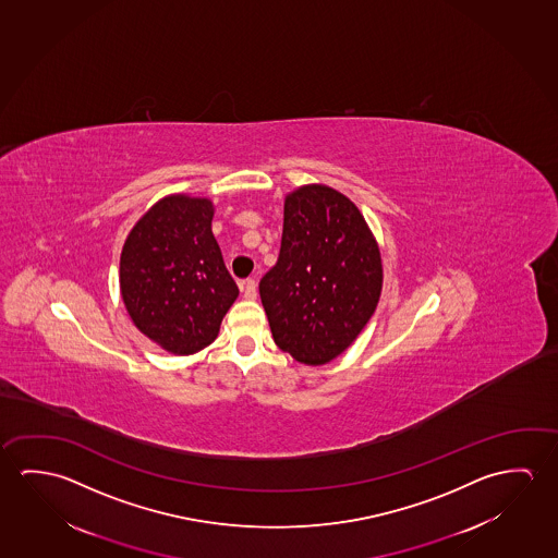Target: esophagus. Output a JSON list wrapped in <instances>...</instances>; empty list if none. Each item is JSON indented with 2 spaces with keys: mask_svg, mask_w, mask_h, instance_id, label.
Listing matches in <instances>:
<instances>
[{
  "mask_svg": "<svg viewBox=\"0 0 558 558\" xmlns=\"http://www.w3.org/2000/svg\"><path fill=\"white\" fill-rule=\"evenodd\" d=\"M241 286V292L243 295L247 298V300H255L256 298V282L253 278H248V280H243V282L239 283Z\"/></svg>",
  "mask_w": 558,
  "mask_h": 558,
  "instance_id": "esophagus-1",
  "label": "esophagus"
}]
</instances>
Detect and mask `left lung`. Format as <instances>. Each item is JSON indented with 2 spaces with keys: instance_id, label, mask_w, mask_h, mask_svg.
Returning <instances> with one entry per match:
<instances>
[{
  "instance_id": "8db88e82",
  "label": "left lung",
  "mask_w": 558,
  "mask_h": 558,
  "mask_svg": "<svg viewBox=\"0 0 558 558\" xmlns=\"http://www.w3.org/2000/svg\"><path fill=\"white\" fill-rule=\"evenodd\" d=\"M381 286L379 247L354 202L325 184L286 196L278 263L258 283L276 347L307 366L335 360L372 319Z\"/></svg>"
}]
</instances>
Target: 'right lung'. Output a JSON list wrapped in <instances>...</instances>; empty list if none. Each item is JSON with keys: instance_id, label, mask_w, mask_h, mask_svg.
<instances>
[{"instance_id": "add662e5", "label": "right lung", "mask_w": 558, "mask_h": 558, "mask_svg": "<svg viewBox=\"0 0 558 558\" xmlns=\"http://www.w3.org/2000/svg\"><path fill=\"white\" fill-rule=\"evenodd\" d=\"M211 218L208 198L165 196L136 221L120 255V293L130 319L177 356L211 344L238 300Z\"/></svg>"}]
</instances>
